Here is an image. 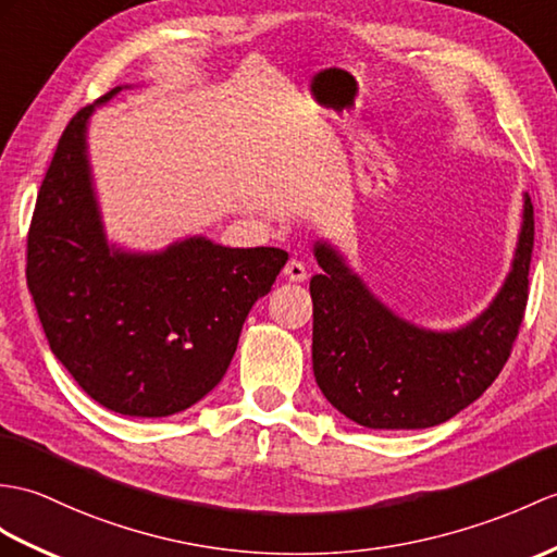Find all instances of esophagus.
<instances>
[{
	"label": "esophagus",
	"mask_w": 557,
	"mask_h": 557,
	"mask_svg": "<svg viewBox=\"0 0 557 557\" xmlns=\"http://www.w3.org/2000/svg\"><path fill=\"white\" fill-rule=\"evenodd\" d=\"M284 277H287L289 282H304L308 277V270L301 261H296V258H292V261H287V265H284Z\"/></svg>",
	"instance_id": "1"
}]
</instances>
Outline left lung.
<instances>
[{
  "label": "left lung",
  "instance_id": "8db88e82",
  "mask_svg": "<svg viewBox=\"0 0 557 557\" xmlns=\"http://www.w3.org/2000/svg\"><path fill=\"white\" fill-rule=\"evenodd\" d=\"M534 206L512 270L488 310L458 332H424L398 320L351 270L318 244L322 273L310 280L313 372L320 392L348 420L370 430H424L480 398L508 363L529 299Z\"/></svg>",
  "mask_w": 557,
  "mask_h": 557
}]
</instances>
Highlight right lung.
I'll return each instance as SVG.
<instances>
[{
	"label": "right lung",
	"mask_w": 557,
	"mask_h": 557,
	"mask_svg": "<svg viewBox=\"0 0 557 557\" xmlns=\"http://www.w3.org/2000/svg\"><path fill=\"white\" fill-rule=\"evenodd\" d=\"M89 113L69 121L37 191L25 277L51 354L73 380L121 416L165 418L223 380L287 251L201 237L159 256L109 251L85 159Z\"/></svg>",
	"instance_id": "obj_1"
}]
</instances>
